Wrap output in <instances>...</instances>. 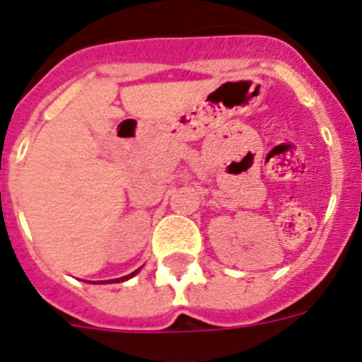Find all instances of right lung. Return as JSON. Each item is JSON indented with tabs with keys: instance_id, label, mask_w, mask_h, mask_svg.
<instances>
[{
	"instance_id": "1",
	"label": "right lung",
	"mask_w": 362,
	"mask_h": 362,
	"mask_svg": "<svg viewBox=\"0 0 362 362\" xmlns=\"http://www.w3.org/2000/svg\"><path fill=\"white\" fill-rule=\"evenodd\" d=\"M134 273H136V272H133V273H131V275H125V276H120V279H115V281L116 282H124V281H127V279H131V276H133L134 275ZM109 282H111V281H109Z\"/></svg>"
}]
</instances>
